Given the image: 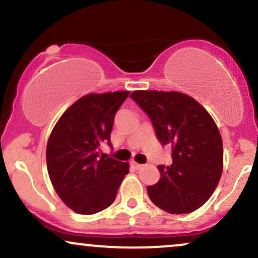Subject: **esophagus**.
<instances>
[{
	"label": "esophagus",
	"instance_id": "obj_1",
	"mask_svg": "<svg viewBox=\"0 0 258 258\" xmlns=\"http://www.w3.org/2000/svg\"><path fill=\"white\" fill-rule=\"evenodd\" d=\"M131 165H132L133 167L136 168V170H139V168L143 167V165H142V164H138V162H136V161H132V162H131Z\"/></svg>",
	"mask_w": 258,
	"mask_h": 258
}]
</instances>
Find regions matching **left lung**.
<instances>
[{
	"label": "left lung",
	"mask_w": 258,
	"mask_h": 258,
	"mask_svg": "<svg viewBox=\"0 0 258 258\" xmlns=\"http://www.w3.org/2000/svg\"><path fill=\"white\" fill-rule=\"evenodd\" d=\"M131 98L152 120L159 142L173 148L172 164L147 186L150 200L168 214H190L209 200L223 170L218 127L194 98L177 91H133Z\"/></svg>",
	"instance_id": "1"
}]
</instances>
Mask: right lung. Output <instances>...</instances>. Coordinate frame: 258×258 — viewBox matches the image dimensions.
I'll list each match as a JSON object with an SVG mask.
<instances>
[{
	"label": "right lung",
	"mask_w": 258,
	"mask_h": 258,
	"mask_svg": "<svg viewBox=\"0 0 258 258\" xmlns=\"http://www.w3.org/2000/svg\"><path fill=\"white\" fill-rule=\"evenodd\" d=\"M130 91L90 93L63 112L47 142V170L58 197L73 211L93 215L114 203L128 162L99 156L110 144L114 116Z\"/></svg>",
	"instance_id": "add662e5"
}]
</instances>
